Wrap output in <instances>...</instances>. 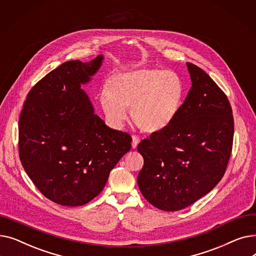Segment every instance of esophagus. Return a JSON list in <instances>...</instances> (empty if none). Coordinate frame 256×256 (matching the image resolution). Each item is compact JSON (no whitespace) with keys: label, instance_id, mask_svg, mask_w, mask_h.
Returning <instances> with one entry per match:
<instances>
[{"label":"esophagus","instance_id":"esophagus-1","mask_svg":"<svg viewBox=\"0 0 256 256\" xmlns=\"http://www.w3.org/2000/svg\"><path fill=\"white\" fill-rule=\"evenodd\" d=\"M139 142H140V139H139L138 137H136V136H132V148H134V150H136V148H137V146H138Z\"/></svg>","mask_w":256,"mask_h":256}]
</instances>
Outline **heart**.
<instances>
[{
  "instance_id": "b5f03b06",
  "label": "heart",
  "mask_w": 256,
  "mask_h": 256,
  "mask_svg": "<svg viewBox=\"0 0 256 256\" xmlns=\"http://www.w3.org/2000/svg\"><path fill=\"white\" fill-rule=\"evenodd\" d=\"M184 96V80L176 72L145 67L112 76L100 104L113 126H122L130 108L134 124L144 132L156 134L176 119Z\"/></svg>"
}]
</instances>
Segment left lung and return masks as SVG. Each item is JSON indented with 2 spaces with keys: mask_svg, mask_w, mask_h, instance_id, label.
Masks as SVG:
<instances>
[{
  "mask_svg": "<svg viewBox=\"0 0 256 256\" xmlns=\"http://www.w3.org/2000/svg\"><path fill=\"white\" fill-rule=\"evenodd\" d=\"M192 87L166 130L142 140L138 186L158 210L176 212L210 192L223 178L234 140L230 102L212 78L186 62Z\"/></svg>",
  "mask_w": 256,
  "mask_h": 256,
  "instance_id": "left-lung-1",
  "label": "left lung"
}]
</instances>
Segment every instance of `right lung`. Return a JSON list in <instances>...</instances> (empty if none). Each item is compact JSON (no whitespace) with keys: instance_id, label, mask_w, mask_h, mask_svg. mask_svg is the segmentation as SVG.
<instances>
[{"instance_id":"1","label":"right lung","mask_w":256,"mask_h":256,"mask_svg":"<svg viewBox=\"0 0 256 256\" xmlns=\"http://www.w3.org/2000/svg\"><path fill=\"white\" fill-rule=\"evenodd\" d=\"M104 59L64 62L31 89L20 113L22 165L42 194L60 206L96 198L132 147V137L108 126L82 89Z\"/></svg>"}]
</instances>
